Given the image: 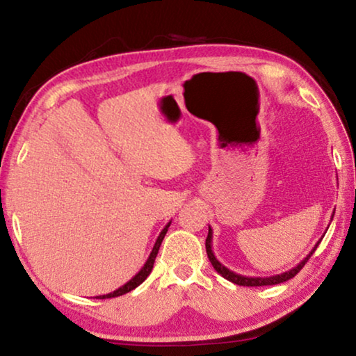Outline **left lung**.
Wrapping results in <instances>:
<instances>
[{"label": "left lung", "mask_w": 356, "mask_h": 356, "mask_svg": "<svg viewBox=\"0 0 356 356\" xmlns=\"http://www.w3.org/2000/svg\"><path fill=\"white\" fill-rule=\"evenodd\" d=\"M331 220H333V216H331ZM212 227L209 226V234H207V238H206V251H207V256H209V261L212 262L213 268L218 272L222 278H226L227 281L234 282V284H238V286H248V287H254V286H273V284H280V282H284L287 280L293 278L295 275H297L301 268H303V265L309 261V257L312 256V252L317 250L318 243H321V240L314 245V248L309 251V254L306 256L303 261H301L297 267H293L291 270H287V272L281 273V275H275V276H267V278H250V276H243V275H238V273H234L232 270H229L227 267H225L218 259L215 257L213 254V250H212Z\"/></svg>", "instance_id": "8db88e82"}]
</instances>
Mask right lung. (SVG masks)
Here are the masks:
<instances>
[{"label":"right lung","instance_id":"1","mask_svg":"<svg viewBox=\"0 0 356 356\" xmlns=\"http://www.w3.org/2000/svg\"><path fill=\"white\" fill-rule=\"evenodd\" d=\"M170 225H171V221L168 222V225L163 227V231L160 232V236H159V238H156V242H155V245H154L152 251H150V254H149V257H147L146 264L143 265V268L140 270V272H138L130 281L125 282L124 286H120V287L116 289V291H114V292H110V293H106V295H99V298H113V297H119V295H124V293H127V292H130V291H134V289H136L138 286L141 284V282H143L144 280L147 278V276L150 275V272H152L155 257H156V254H159L160 245H161V242H163V238H165V236H166L168 227H170Z\"/></svg>","mask_w":356,"mask_h":356}]
</instances>
